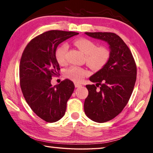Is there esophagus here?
<instances>
[{"label":"esophagus","mask_w":153,"mask_h":153,"mask_svg":"<svg viewBox=\"0 0 153 153\" xmlns=\"http://www.w3.org/2000/svg\"><path fill=\"white\" fill-rule=\"evenodd\" d=\"M80 86H82L81 84H77V83H75V87H76V88H79V87H80Z\"/></svg>","instance_id":"34e87169"}]
</instances>
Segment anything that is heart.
Instances as JSON below:
<instances>
[{
  "instance_id": "b5f03b06",
  "label": "heart",
  "mask_w": 153,
  "mask_h": 153,
  "mask_svg": "<svg viewBox=\"0 0 153 153\" xmlns=\"http://www.w3.org/2000/svg\"><path fill=\"white\" fill-rule=\"evenodd\" d=\"M83 53L85 54L88 65L94 70H100L104 67L109 59V51L104 46L97 47L96 44L86 38H79L74 42ZM68 46L63 44L56 48L55 59L59 64L63 65L66 62V53ZM89 74L86 69L79 67H71L65 72V76L69 79L75 82H81Z\"/></svg>"
}]
</instances>
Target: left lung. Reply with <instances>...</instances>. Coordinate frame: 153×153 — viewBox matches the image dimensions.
I'll return each mask as SVG.
<instances>
[{
    "label": "left lung",
    "instance_id": "8db88e82",
    "mask_svg": "<svg viewBox=\"0 0 153 153\" xmlns=\"http://www.w3.org/2000/svg\"><path fill=\"white\" fill-rule=\"evenodd\" d=\"M90 37L107 42L109 59L105 65L89 79L96 85H86L88 96L84 112L97 123L111 120L128 103L136 80V65L130 50L120 36L111 32H85ZM100 86L99 89L97 87Z\"/></svg>",
    "mask_w": 153,
    "mask_h": 153
}]
</instances>
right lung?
I'll return each instance as SVG.
<instances>
[{"mask_svg": "<svg viewBox=\"0 0 153 153\" xmlns=\"http://www.w3.org/2000/svg\"><path fill=\"white\" fill-rule=\"evenodd\" d=\"M79 33L48 31L28 43L20 61V86L28 105L38 117L49 123L65 113L67 102L73 93V82L65 79L53 86L52 77L58 76L59 65L55 51L59 44Z\"/></svg>", "mask_w": 153, "mask_h": 153, "instance_id": "add662e5", "label": "right lung"}]
</instances>
